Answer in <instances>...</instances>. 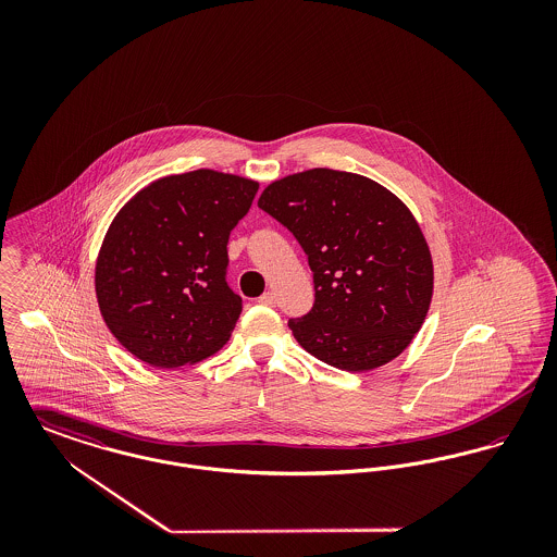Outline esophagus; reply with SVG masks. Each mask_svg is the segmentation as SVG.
Returning a JSON list of instances; mask_svg holds the SVG:
<instances>
[{
    "label": "esophagus",
    "instance_id": "obj_1",
    "mask_svg": "<svg viewBox=\"0 0 557 557\" xmlns=\"http://www.w3.org/2000/svg\"><path fill=\"white\" fill-rule=\"evenodd\" d=\"M259 302H261V305H265V307H275L277 296H275V292H265V294L259 298Z\"/></svg>",
    "mask_w": 557,
    "mask_h": 557
}]
</instances>
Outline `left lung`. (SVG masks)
I'll return each instance as SVG.
<instances>
[{
	"label": "left lung",
	"instance_id": "1",
	"mask_svg": "<svg viewBox=\"0 0 557 557\" xmlns=\"http://www.w3.org/2000/svg\"><path fill=\"white\" fill-rule=\"evenodd\" d=\"M259 209L290 230L313 271V309L288 321L298 345L345 371L375 370L411 345L434 269L416 216L393 191L311 169L269 184Z\"/></svg>",
	"mask_w": 557,
	"mask_h": 557
}]
</instances>
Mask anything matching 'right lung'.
I'll use <instances>...</instances> for the list:
<instances>
[{
  "mask_svg": "<svg viewBox=\"0 0 557 557\" xmlns=\"http://www.w3.org/2000/svg\"><path fill=\"white\" fill-rule=\"evenodd\" d=\"M259 184L198 169L137 191L108 227L96 296L112 336L152 368H182L232 336L242 298L227 242Z\"/></svg>",
  "mask_w": 557,
  "mask_h": 557,
  "instance_id": "obj_1",
  "label": "right lung"
}]
</instances>
